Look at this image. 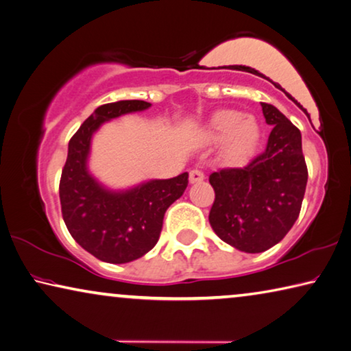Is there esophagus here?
<instances>
[{
  "instance_id": "34e87169",
  "label": "esophagus",
  "mask_w": 351,
  "mask_h": 351,
  "mask_svg": "<svg viewBox=\"0 0 351 351\" xmlns=\"http://www.w3.org/2000/svg\"><path fill=\"white\" fill-rule=\"evenodd\" d=\"M205 174L200 169H193L189 172V183H200L204 182Z\"/></svg>"
}]
</instances>
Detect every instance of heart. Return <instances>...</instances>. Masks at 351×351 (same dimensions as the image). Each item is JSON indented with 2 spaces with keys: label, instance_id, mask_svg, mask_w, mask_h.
I'll return each instance as SVG.
<instances>
[{
  "label": "heart",
  "instance_id": "b5f03b06",
  "mask_svg": "<svg viewBox=\"0 0 351 351\" xmlns=\"http://www.w3.org/2000/svg\"><path fill=\"white\" fill-rule=\"evenodd\" d=\"M205 135L210 141H223L222 157L228 165L243 166L255 155L263 130L255 117L223 108L211 114Z\"/></svg>",
  "mask_w": 351,
  "mask_h": 351
}]
</instances>
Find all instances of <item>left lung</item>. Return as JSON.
Segmentation results:
<instances>
[{
  "label": "left lung",
  "instance_id": "obj_1",
  "mask_svg": "<svg viewBox=\"0 0 351 351\" xmlns=\"http://www.w3.org/2000/svg\"><path fill=\"white\" fill-rule=\"evenodd\" d=\"M261 107L272 125L266 151L245 168L210 176L216 194L211 228L245 254H260L286 237L300 213L308 182L300 130L277 107L266 102Z\"/></svg>",
  "mask_w": 351,
  "mask_h": 351
}]
</instances>
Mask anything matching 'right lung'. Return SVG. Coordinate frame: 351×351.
<instances>
[{"label": "right lung", "instance_id": "right-lung-1", "mask_svg": "<svg viewBox=\"0 0 351 351\" xmlns=\"http://www.w3.org/2000/svg\"><path fill=\"white\" fill-rule=\"evenodd\" d=\"M149 107L136 99L97 107L68 143L59 186L62 216L74 241L101 261L123 264L146 255L160 238L166 210L188 186V172L118 191L90 174L95 132L110 119Z\"/></svg>", "mask_w": 351, "mask_h": 351}]
</instances>
